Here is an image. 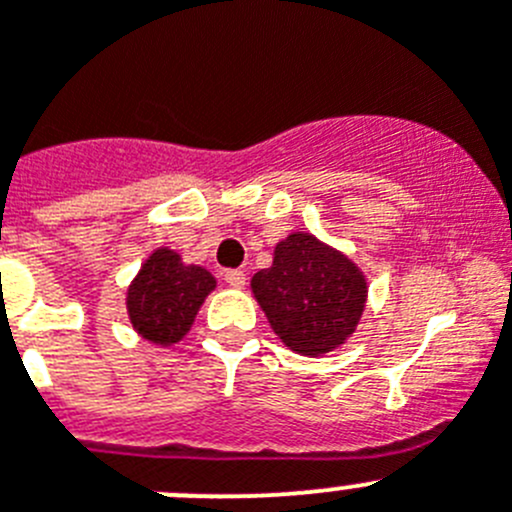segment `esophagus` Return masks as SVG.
<instances>
[{
	"label": "esophagus",
	"mask_w": 512,
	"mask_h": 512,
	"mask_svg": "<svg viewBox=\"0 0 512 512\" xmlns=\"http://www.w3.org/2000/svg\"><path fill=\"white\" fill-rule=\"evenodd\" d=\"M222 278L229 288H242L245 285V272L242 270H224Z\"/></svg>",
	"instance_id": "34e87169"
}]
</instances>
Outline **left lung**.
Returning a JSON list of instances; mask_svg holds the SVG:
<instances>
[{"mask_svg": "<svg viewBox=\"0 0 512 512\" xmlns=\"http://www.w3.org/2000/svg\"><path fill=\"white\" fill-rule=\"evenodd\" d=\"M250 285L272 331L303 356L343 346L364 315L369 293L356 262L310 232L278 242L272 265L255 272Z\"/></svg>", "mask_w": 512, "mask_h": 512, "instance_id": "left-lung-1", "label": "left lung"}]
</instances>
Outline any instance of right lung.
Returning <instances> with one entry per match:
<instances>
[{"label": "right lung", "instance_id": "right-lung-1", "mask_svg": "<svg viewBox=\"0 0 512 512\" xmlns=\"http://www.w3.org/2000/svg\"><path fill=\"white\" fill-rule=\"evenodd\" d=\"M217 280L199 265H184L179 252L159 247L128 285L126 308L138 336L156 346L179 343L189 333Z\"/></svg>", "mask_w": 512, "mask_h": 512}]
</instances>
